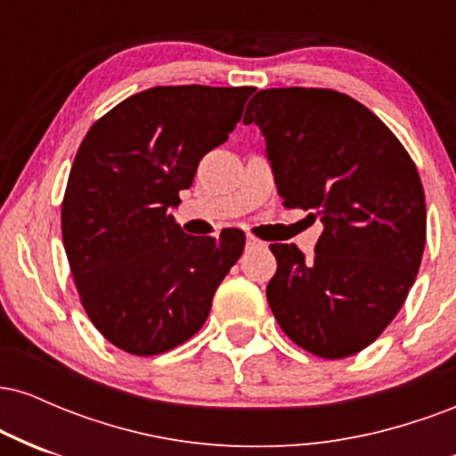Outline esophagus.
Instances as JSON below:
<instances>
[{
  "instance_id": "esophagus-1",
  "label": "esophagus",
  "mask_w": 456,
  "mask_h": 456,
  "mask_svg": "<svg viewBox=\"0 0 456 456\" xmlns=\"http://www.w3.org/2000/svg\"><path fill=\"white\" fill-rule=\"evenodd\" d=\"M257 246H264V242L255 238V235H246V248H257Z\"/></svg>"
}]
</instances>
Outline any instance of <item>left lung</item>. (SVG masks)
<instances>
[{
	"mask_svg": "<svg viewBox=\"0 0 456 456\" xmlns=\"http://www.w3.org/2000/svg\"><path fill=\"white\" fill-rule=\"evenodd\" d=\"M257 124L287 208L323 223L315 255L272 244L268 305L282 332L319 358H347L384 332L410 294L427 242L425 191L388 126L332 90L255 94Z\"/></svg>",
	"mask_w": 456,
	"mask_h": 456,
	"instance_id": "8db88e82",
	"label": "left lung"
}]
</instances>
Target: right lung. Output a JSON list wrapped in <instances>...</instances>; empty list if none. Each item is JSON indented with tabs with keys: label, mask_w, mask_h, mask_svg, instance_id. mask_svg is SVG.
I'll return each mask as SVG.
<instances>
[{
	"label": "right lung",
	"mask_w": 456,
	"mask_h": 456,
	"mask_svg": "<svg viewBox=\"0 0 456 456\" xmlns=\"http://www.w3.org/2000/svg\"><path fill=\"white\" fill-rule=\"evenodd\" d=\"M255 87H151L119 102L83 139L68 177L61 235L83 308L134 355L177 347L206 323L244 250L240 229L186 235L180 191L229 139Z\"/></svg>",
	"instance_id": "right-lung-1"
}]
</instances>
